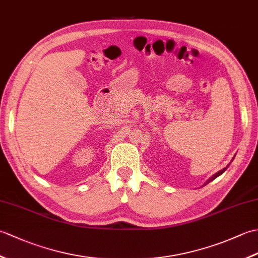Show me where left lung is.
Wrapping results in <instances>:
<instances>
[{
	"label": "left lung",
	"mask_w": 258,
	"mask_h": 258,
	"mask_svg": "<svg viewBox=\"0 0 258 258\" xmlns=\"http://www.w3.org/2000/svg\"><path fill=\"white\" fill-rule=\"evenodd\" d=\"M227 167H228V165L225 167V168H223V169H221V171L220 172H217L216 174H214L213 175V176L210 178V179H207L206 180V182H205V184L204 185H206V184H208V183H210V182H212V180H214V179H215L216 177H218V176H220V175H222L224 172H225L226 171V169H227Z\"/></svg>",
	"instance_id": "1"
}]
</instances>
